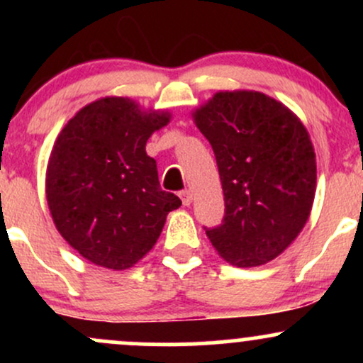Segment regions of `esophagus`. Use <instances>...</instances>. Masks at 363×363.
<instances>
[{
	"label": "esophagus",
	"instance_id": "1",
	"mask_svg": "<svg viewBox=\"0 0 363 363\" xmlns=\"http://www.w3.org/2000/svg\"><path fill=\"white\" fill-rule=\"evenodd\" d=\"M179 196H181L182 205H184V206H189L191 203H193V193H191V191H181Z\"/></svg>",
	"mask_w": 363,
	"mask_h": 363
}]
</instances>
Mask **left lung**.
<instances>
[{"mask_svg": "<svg viewBox=\"0 0 363 363\" xmlns=\"http://www.w3.org/2000/svg\"><path fill=\"white\" fill-rule=\"evenodd\" d=\"M210 141L225 196L222 225L208 228L237 268L273 261L297 239L315 196V153L302 121L254 90L216 91L193 112Z\"/></svg>", "mask_w": 363, "mask_h": 363, "instance_id": "left-lung-1", "label": "left lung"}]
</instances>
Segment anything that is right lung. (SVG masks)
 I'll use <instances>...</instances> for the list:
<instances>
[{
  "label": "right lung",
  "instance_id": "1",
  "mask_svg": "<svg viewBox=\"0 0 363 363\" xmlns=\"http://www.w3.org/2000/svg\"><path fill=\"white\" fill-rule=\"evenodd\" d=\"M129 97L86 104L57 135L45 170V198L57 232L86 261L128 269L152 251L169 211L147 141L170 123Z\"/></svg>",
  "mask_w": 363,
  "mask_h": 363
}]
</instances>
